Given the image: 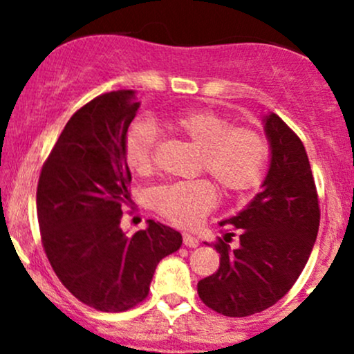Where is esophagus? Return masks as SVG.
Returning <instances> with one entry per match:
<instances>
[{
	"instance_id": "obj_1",
	"label": "esophagus",
	"mask_w": 354,
	"mask_h": 354,
	"mask_svg": "<svg viewBox=\"0 0 354 354\" xmlns=\"http://www.w3.org/2000/svg\"><path fill=\"white\" fill-rule=\"evenodd\" d=\"M183 243H185V245L189 246V248L200 246V239H198L196 236H193V234H189V233L183 234Z\"/></svg>"
}]
</instances>
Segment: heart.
Segmentation results:
<instances>
[{
  "instance_id": "1",
  "label": "heart",
  "mask_w": 354,
  "mask_h": 354,
  "mask_svg": "<svg viewBox=\"0 0 354 354\" xmlns=\"http://www.w3.org/2000/svg\"><path fill=\"white\" fill-rule=\"evenodd\" d=\"M171 126L201 151V168L206 169L226 193H241L261 180L268 160L265 138L250 128H231L226 118L193 109L173 120ZM154 126L145 118L129 124L124 135L123 154L133 173L151 169ZM154 208L183 226L196 225L216 203V191L206 180H191L160 186L153 191Z\"/></svg>"
}]
</instances>
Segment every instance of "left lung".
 Listing matches in <instances>:
<instances>
[{"label": "left lung", "mask_w": 354, "mask_h": 354, "mask_svg": "<svg viewBox=\"0 0 354 354\" xmlns=\"http://www.w3.org/2000/svg\"><path fill=\"white\" fill-rule=\"evenodd\" d=\"M263 128L270 165L261 191L219 223L236 226L239 246L219 241L218 271L198 283L201 301L231 318L265 311L291 290L319 228L318 194L301 140L274 113L263 116Z\"/></svg>", "instance_id": "obj_1"}]
</instances>
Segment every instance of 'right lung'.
I'll return each instance as SVG.
<instances>
[{
  "label": "right lung",
  "instance_id": "add662e5",
  "mask_svg": "<svg viewBox=\"0 0 354 354\" xmlns=\"http://www.w3.org/2000/svg\"><path fill=\"white\" fill-rule=\"evenodd\" d=\"M140 101L111 91L89 101L64 126L36 191L41 241L66 290L98 311L120 313L148 296L154 270L183 245L178 231L148 219L128 236L121 230L129 198L123 143Z\"/></svg>",
  "mask_w": 354,
  "mask_h": 354
}]
</instances>
